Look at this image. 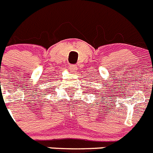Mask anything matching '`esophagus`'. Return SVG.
Instances as JSON below:
<instances>
[{
  "instance_id": "1",
  "label": "esophagus",
  "mask_w": 153,
  "mask_h": 153,
  "mask_svg": "<svg viewBox=\"0 0 153 153\" xmlns=\"http://www.w3.org/2000/svg\"><path fill=\"white\" fill-rule=\"evenodd\" d=\"M69 69H70V70L71 71V72L74 73V72H76V69H77V67H76L75 65H70Z\"/></svg>"
}]
</instances>
